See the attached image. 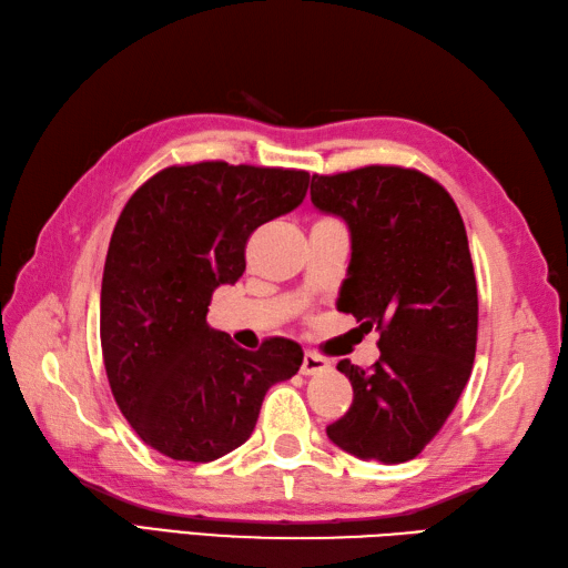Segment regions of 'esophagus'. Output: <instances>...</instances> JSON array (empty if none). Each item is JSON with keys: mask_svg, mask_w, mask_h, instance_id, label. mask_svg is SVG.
I'll return each instance as SVG.
<instances>
[{"mask_svg": "<svg viewBox=\"0 0 568 568\" xmlns=\"http://www.w3.org/2000/svg\"><path fill=\"white\" fill-rule=\"evenodd\" d=\"M324 371H328V361L324 358V355L314 353V351H307L305 358H302L300 373H302V375H320V373H324Z\"/></svg>", "mask_w": 568, "mask_h": 568, "instance_id": "esophagus-1", "label": "esophagus"}]
</instances>
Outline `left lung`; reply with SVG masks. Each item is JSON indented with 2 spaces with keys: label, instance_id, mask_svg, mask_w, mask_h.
I'll list each match as a JSON object with an SVG mask.
<instances>
[{
  "label": "left lung",
  "instance_id": "obj_1",
  "mask_svg": "<svg viewBox=\"0 0 568 568\" xmlns=\"http://www.w3.org/2000/svg\"><path fill=\"white\" fill-rule=\"evenodd\" d=\"M312 203L348 224L338 312L379 332V361L351 379L353 404L326 435L361 459L399 465L438 435L477 353L479 300L465 222L438 181L404 166L312 176Z\"/></svg>",
  "mask_w": 568,
  "mask_h": 568
}]
</instances>
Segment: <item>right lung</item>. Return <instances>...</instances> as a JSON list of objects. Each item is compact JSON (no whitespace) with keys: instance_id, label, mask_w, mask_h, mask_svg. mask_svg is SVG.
<instances>
[{"instance_id":"obj_1","label":"right lung","mask_w":568,"mask_h":568,"mask_svg":"<svg viewBox=\"0 0 568 568\" xmlns=\"http://www.w3.org/2000/svg\"><path fill=\"white\" fill-rule=\"evenodd\" d=\"M307 186V171L197 162L162 169L125 203L103 266L101 351L118 408L156 453H232L266 392L300 371L295 341L244 351L205 316L215 287L242 278L252 232L295 210Z\"/></svg>"}]
</instances>
